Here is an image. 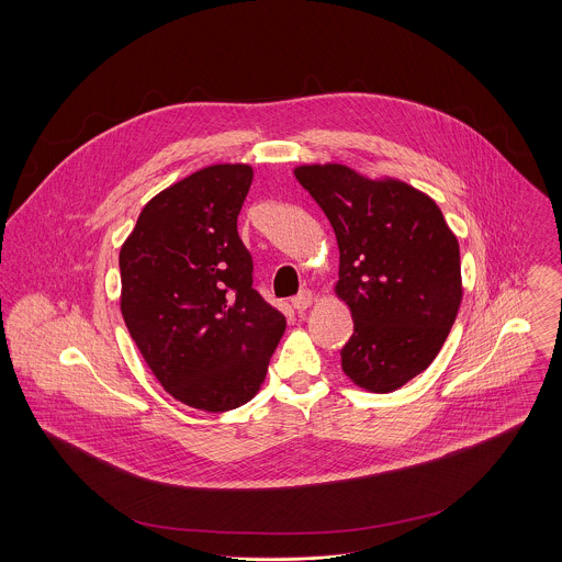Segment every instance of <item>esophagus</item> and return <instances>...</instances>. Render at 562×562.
I'll use <instances>...</instances> for the list:
<instances>
[{
    "instance_id": "1",
    "label": "esophagus",
    "mask_w": 562,
    "mask_h": 562,
    "mask_svg": "<svg viewBox=\"0 0 562 562\" xmlns=\"http://www.w3.org/2000/svg\"><path fill=\"white\" fill-rule=\"evenodd\" d=\"M312 303H314V294H312L310 290H303L301 294H296V296L292 299V307H294L299 314H303Z\"/></svg>"
}]
</instances>
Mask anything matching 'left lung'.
<instances>
[{
    "mask_svg": "<svg viewBox=\"0 0 562 562\" xmlns=\"http://www.w3.org/2000/svg\"><path fill=\"white\" fill-rule=\"evenodd\" d=\"M294 175L339 246L335 290L355 321L341 370L368 392H396L432 363L457 321L459 241L437 203L402 181L341 164L299 166Z\"/></svg>",
    "mask_w": 562,
    "mask_h": 562,
    "instance_id": "1",
    "label": "left lung"
}]
</instances>
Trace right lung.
<instances>
[{"label":"right lung","instance_id":"1","mask_svg":"<svg viewBox=\"0 0 562 562\" xmlns=\"http://www.w3.org/2000/svg\"><path fill=\"white\" fill-rule=\"evenodd\" d=\"M250 181L246 164L192 172L145 205L119 255L132 339L172 398L207 413L257 394L285 330L238 236Z\"/></svg>","mask_w":562,"mask_h":562}]
</instances>
